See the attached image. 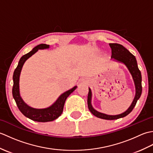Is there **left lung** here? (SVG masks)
<instances>
[{
    "label": "left lung",
    "instance_id": "left-lung-1",
    "mask_svg": "<svg viewBox=\"0 0 153 153\" xmlns=\"http://www.w3.org/2000/svg\"><path fill=\"white\" fill-rule=\"evenodd\" d=\"M109 45L112 49L111 58H112L114 61L124 64L131 74L132 79L134 80L135 88V97L134 100H133L131 105L129 106V108L124 112L117 115H108L97 111V110L93 108L91 104L92 92L91 90L89 87V93L88 97H87V105H88V108L90 112L94 116L97 117V118L112 120L123 118V117L128 115L132 111L133 109H134L136 103H137V101L140 98L142 93V77L141 71L138 68L137 62L135 56H134L130 52L128 49H126L122 45L117 43H110Z\"/></svg>",
    "mask_w": 153,
    "mask_h": 153
}]
</instances>
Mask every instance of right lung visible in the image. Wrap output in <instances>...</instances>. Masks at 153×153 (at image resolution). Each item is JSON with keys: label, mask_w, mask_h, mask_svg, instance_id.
<instances>
[{"label": "right lung", "mask_w": 153, "mask_h": 153, "mask_svg": "<svg viewBox=\"0 0 153 153\" xmlns=\"http://www.w3.org/2000/svg\"><path fill=\"white\" fill-rule=\"evenodd\" d=\"M50 46L46 44H41L37 45L27 54L24 55L19 59L18 65L16 68L13 74V82L14 85L12 87V95L16 102L19 110L25 117L35 122H47L56 120L62 113L65 101L68 97L77 88L74 86L73 88L66 91L59 96L57 100L53 105L45 108H35L27 105L20 96L19 93V76H20L22 67L29 58L37 53L39 49H47Z\"/></svg>", "instance_id": "right-lung-1"}]
</instances>
